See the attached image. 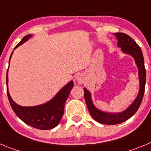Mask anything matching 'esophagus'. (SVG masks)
I'll list each match as a JSON object with an SVG mask.
<instances>
[{"label": "esophagus", "instance_id": "esophagus-1", "mask_svg": "<svg viewBox=\"0 0 151 151\" xmlns=\"http://www.w3.org/2000/svg\"><path fill=\"white\" fill-rule=\"evenodd\" d=\"M78 82H80V81H81V80H80V79H78Z\"/></svg>", "mask_w": 151, "mask_h": 151}]
</instances>
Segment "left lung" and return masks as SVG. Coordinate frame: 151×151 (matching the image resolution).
I'll return each mask as SVG.
<instances>
[{"label": "left lung", "mask_w": 151, "mask_h": 151, "mask_svg": "<svg viewBox=\"0 0 151 151\" xmlns=\"http://www.w3.org/2000/svg\"><path fill=\"white\" fill-rule=\"evenodd\" d=\"M115 35L118 39V46L120 47L122 51L126 54H131L135 60V63L138 66V72H139L138 75H139L140 78V90L138 97H136L132 104L130 105L127 110H125L122 113L112 114V113H104L96 109L91 100L90 92L87 89L84 88L85 103L91 116L97 122L101 124H106V125H116V124L122 123L134 115L138 110L143 99L144 94H145V82H146V69L145 67L143 54H142V51L140 47L130 36L125 33L117 32L115 33Z\"/></svg>", "instance_id": "8db88e82"}]
</instances>
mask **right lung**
I'll list each match as a JSON object with an SVG mask.
<instances>
[{
	"instance_id": "obj_1",
	"label": "right lung",
	"mask_w": 151,
	"mask_h": 151,
	"mask_svg": "<svg viewBox=\"0 0 151 151\" xmlns=\"http://www.w3.org/2000/svg\"><path fill=\"white\" fill-rule=\"evenodd\" d=\"M31 36H32L31 35L25 36L22 41L15 47V48L23 44L24 42H26ZM12 54L13 53L11 54V56ZM7 76L8 69L6 78V92H7V97L10 106L14 113H16V115L25 123L33 128L41 129V130H47L56 127L63 115L65 102L67 100L74 85L73 81L69 82L67 85H65L51 101L45 104L36 106H21L17 104L12 100L8 92Z\"/></svg>"
}]
</instances>
